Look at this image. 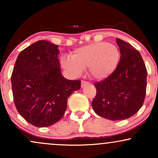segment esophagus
Here are the masks:
<instances>
[{
    "label": "esophagus",
    "mask_w": 158,
    "mask_h": 158,
    "mask_svg": "<svg viewBox=\"0 0 158 158\" xmlns=\"http://www.w3.org/2000/svg\"><path fill=\"white\" fill-rule=\"evenodd\" d=\"M89 85V82H88V81H85V80L81 81V88H84L85 86H86V85Z\"/></svg>",
    "instance_id": "esophagus-1"
}]
</instances>
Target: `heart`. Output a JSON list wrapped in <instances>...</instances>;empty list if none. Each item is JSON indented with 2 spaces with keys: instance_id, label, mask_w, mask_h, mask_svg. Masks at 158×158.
I'll list each match as a JSON object with an SVG mask.
<instances>
[{
  "instance_id": "1",
  "label": "heart",
  "mask_w": 158,
  "mask_h": 158,
  "mask_svg": "<svg viewBox=\"0 0 158 158\" xmlns=\"http://www.w3.org/2000/svg\"><path fill=\"white\" fill-rule=\"evenodd\" d=\"M119 49L108 42L93 43L77 49L70 59L63 58L61 65L74 76H79L88 68L94 79H104L114 73L119 64Z\"/></svg>"
}]
</instances>
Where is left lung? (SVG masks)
I'll use <instances>...</instances> for the list:
<instances>
[{"label": "left lung", "mask_w": 158, "mask_h": 158, "mask_svg": "<svg viewBox=\"0 0 158 158\" xmlns=\"http://www.w3.org/2000/svg\"><path fill=\"white\" fill-rule=\"evenodd\" d=\"M120 60L111 75L94 84L92 102L96 114L110 120H122L137 113L144 102L147 70L139 51L117 39Z\"/></svg>", "instance_id": "left-lung-1"}]
</instances>
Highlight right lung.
Returning <instances> with one entry per match:
<instances>
[{"label": "right lung", "instance_id": "1", "mask_svg": "<svg viewBox=\"0 0 158 158\" xmlns=\"http://www.w3.org/2000/svg\"><path fill=\"white\" fill-rule=\"evenodd\" d=\"M58 47L44 40L27 47L18 56L11 77L16 109L36 127L57 123L68 97L81 88L80 80L63 77Z\"/></svg>", "mask_w": 158, "mask_h": 158}]
</instances>
